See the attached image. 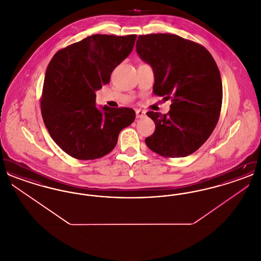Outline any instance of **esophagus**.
<instances>
[{
	"instance_id": "1",
	"label": "esophagus",
	"mask_w": 261,
	"mask_h": 261,
	"mask_svg": "<svg viewBox=\"0 0 261 261\" xmlns=\"http://www.w3.org/2000/svg\"><path fill=\"white\" fill-rule=\"evenodd\" d=\"M146 115V112L144 111H141V110H137L136 111V117L137 118H142Z\"/></svg>"
}]
</instances>
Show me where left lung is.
I'll return each instance as SVG.
<instances>
[{
    "instance_id": "8db88e82",
    "label": "left lung",
    "mask_w": 261,
    "mask_h": 261,
    "mask_svg": "<svg viewBox=\"0 0 261 261\" xmlns=\"http://www.w3.org/2000/svg\"><path fill=\"white\" fill-rule=\"evenodd\" d=\"M136 50L153 69V93L172 101L166 114L147 112L155 124L147 146L165 158L193 153L219 119L223 93L216 62L201 45L173 34L140 35Z\"/></svg>"
}]
</instances>
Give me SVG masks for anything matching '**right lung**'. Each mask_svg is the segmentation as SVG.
Masks as SVG:
<instances>
[{
  "instance_id": "right-lung-1",
  "label": "right lung",
  "mask_w": 261,
  "mask_h": 261,
  "mask_svg": "<svg viewBox=\"0 0 261 261\" xmlns=\"http://www.w3.org/2000/svg\"><path fill=\"white\" fill-rule=\"evenodd\" d=\"M137 35L96 34L59 50L45 74L41 112L51 139L70 156L90 161L114 149L132 109L96 106V91L133 50Z\"/></svg>"
}]
</instances>
